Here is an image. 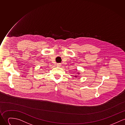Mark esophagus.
<instances>
[{
  "instance_id": "obj_1",
  "label": "esophagus",
  "mask_w": 125,
  "mask_h": 125,
  "mask_svg": "<svg viewBox=\"0 0 125 125\" xmlns=\"http://www.w3.org/2000/svg\"><path fill=\"white\" fill-rule=\"evenodd\" d=\"M57 65L58 67H60V66H61V63H58Z\"/></svg>"
}]
</instances>
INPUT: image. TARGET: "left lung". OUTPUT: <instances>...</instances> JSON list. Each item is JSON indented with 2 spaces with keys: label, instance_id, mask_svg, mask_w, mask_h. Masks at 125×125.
<instances>
[{
  "label": "left lung",
  "instance_id": "8db88e82",
  "mask_svg": "<svg viewBox=\"0 0 125 125\" xmlns=\"http://www.w3.org/2000/svg\"><path fill=\"white\" fill-rule=\"evenodd\" d=\"M78 74H79V73H78ZM75 77H77V76H75Z\"/></svg>",
  "mask_w": 125,
  "mask_h": 125
}]
</instances>
